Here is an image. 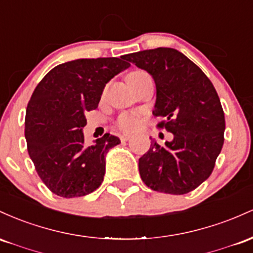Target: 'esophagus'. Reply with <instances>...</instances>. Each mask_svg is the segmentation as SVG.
I'll list each match as a JSON object with an SVG mask.
<instances>
[{
    "label": "esophagus",
    "instance_id": "obj_1",
    "mask_svg": "<svg viewBox=\"0 0 253 253\" xmlns=\"http://www.w3.org/2000/svg\"><path fill=\"white\" fill-rule=\"evenodd\" d=\"M130 138H131V135H129V134H124V135L121 136V141H122V142L129 141Z\"/></svg>",
    "mask_w": 253,
    "mask_h": 253
}]
</instances>
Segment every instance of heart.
I'll return each mask as SVG.
<instances>
[{
  "mask_svg": "<svg viewBox=\"0 0 253 253\" xmlns=\"http://www.w3.org/2000/svg\"><path fill=\"white\" fill-rule=\"evenodd\" d=\"M135 73L137 72H132L130 74ZM136 126H137V116L132 115V113H124L118 119V126L123 130H132Z\"/></svg>",
  "mask_w": 253,
  "mask_h": 253,
  "instance_id": "1",
  "label": "heart"
}]
</instances>
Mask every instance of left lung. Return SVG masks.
Masks as SVG:
<instances>
[{"instance_id": "8db88e82", "label": "left lung", "mask_w": 253, "mask_h": 253, "mask_svg": "<svg viewBox=\"0 0 253 253\" xmlns=\"http://www.w3.org/2000/svg\"><path fill=\"white\" fill-rule=\"evenodd\" d=\"M153 76L157 87L153 115L173 140L153 141L138 160L142 180L154 191L184 195L209 178L223 146L225 113L214 86L200 68L172 47L126 55Z\"/></svg>"}]
</instances>
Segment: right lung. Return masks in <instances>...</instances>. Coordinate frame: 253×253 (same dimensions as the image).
<instances>
[{
	"instance_id": "right-lung-1",
	"label": "right lung",
	"mask_w": 253,
	"mask_h": 253,
	"mask_svg": "<svg viewBox=\"0 0 253 253\" xmlns=\"http://www.w3.org/2000/svg\"><path fill=\"white\" fill-rule=\"evenodd\" d=\"M129 67L123 56L74 59L51 69L36 87L25 137L37 173L53 194L80 197L103 183L105 158L121 140L105 134L87 146L84 113L98 107L107 82Z\"/></svg>"
}]
</instances>
